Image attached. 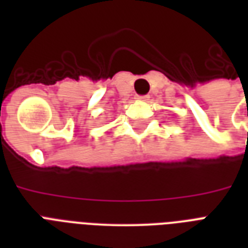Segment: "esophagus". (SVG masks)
<instances>
[{
    "label": "esophagus",
    "mask_w": 248,
    "mask_h": 248,
    "mask_svg": "<svg viewBox=\"0 0 248 248\" xmlns=\"http://www.w3.org/2000/svg\"><path fill=\"white\" fill-rule=\"evenodd\" d=\"M148 95H136V99H138V100H143V101H145V100H148Z\"/></svg>",
    "instance_id": "34e87169"
}]
</instances>
